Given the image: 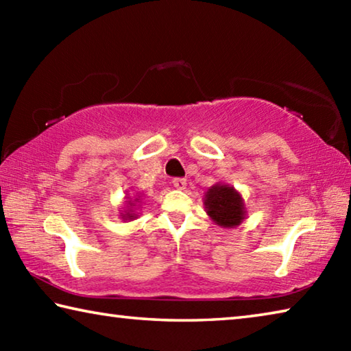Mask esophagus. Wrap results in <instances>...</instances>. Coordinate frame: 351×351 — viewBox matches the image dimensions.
Here are the masks:
<instances>
[{"label":"esophagus","instance_id":"obj_1","mask_svg":"<svg viewBox=\"0 0 351 351\" xmlns=\"http://www.w3.org/2000/svg\"><path fill=\"white\" fill-rule=\"evenodd\" d=\"M173 186L178 189V190H184L187 186V181L184 180V178H175L173 180Z\"/></svg>","mask_w":351,"mask_h":351}]
</instances>
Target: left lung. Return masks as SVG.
<instances>
[{
  "mask_svg": "<svg viewBox=\"0 0 351 351\" xmlns=\"http://www.w3.org/2000/svg\"><path fill=\"white\" fill-rule=\"evenodd\" d=\"M206 213L219 228L230 229L246 219V206L241 193L234 186L217 182L204 193Z\"/></svg>",
  "mask_w": 351,
  "mask_h": 351,
  "instance_id": "8db88e82",
  "label": "left lung"
}]
</instances>
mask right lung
Segmentation results:
<instances>
[{"instance_id":"right-lung-1","label":"right lung","mask_w":351,"mask_h":351,"mask_svg":"<svg viewBox=\"0 0 351 351\" xmlns=\"http://www.w3.org/2000/svg\"><path fill=\"white\" fill-rule=\"evenodd\" d=\"M142 195L141 193H136L133 197H130L127 195L125 197V203H123V210H121L119 213V218H122V221H133L138 217H141V206H142Z\"/></svg>"}]
</instances>
